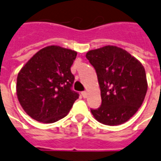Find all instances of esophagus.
<instances>
[{
	"instance_id": "obj_1",
	"label": "esophagus",
	"mask_w": 161,
	"mask_h": 161,
	"mask_svg": "<svg viewBox=\"0 0 161 161\" xmlns=\"http://www.w3.org/2000/svg\"><path fill=\"white\" fill-rule=\"evenodd\" d=\"M81 95L83 96V98H86V96H87V93H86V91H83V92H81Z\"/></svg>"
}]
</instances>
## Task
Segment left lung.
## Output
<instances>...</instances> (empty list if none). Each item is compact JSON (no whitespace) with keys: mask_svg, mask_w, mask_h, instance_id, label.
Here are the masks:
<instances>
[{"mask_svg":"<svg viewBox=\"0 0 161 161\" xmlns=\"http://www.w3.org/2000/svg\"><path fill=\"white\" fill-rule=\"evenodd\" d=\"M96 71L102 102L91 109L99 122L118 126L126 122L141 108L147 91L144 67L126 50L105 46L86 54Z\"/></svg>","mask_w":161,"mask_h":161,"instance_id":"1","label":"left lung"}]
</instances>
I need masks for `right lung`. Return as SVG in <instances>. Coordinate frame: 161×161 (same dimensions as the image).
Instances as JSON below:
<instances>
[{"mask_svg": "<svg viewBox=\"0 0 161 161\" xmlns=\"http://www.w3.org/2000/svg\"><path fill=\"white\" fill-rule=\"evenodd\" d=\"M77 55L59 46L42 48L21 68L16 93L21 108L32 119L53 123L64 118L79 98L72 90L75 76L71 66Z\"/></svg>", "mask_w": 161, "mask_h": 161, "instance_id": "right-lung-1", "label": "right lung"}]
</instances>
